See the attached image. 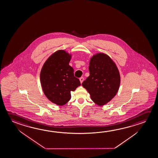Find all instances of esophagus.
I'll use <instances>...</instances> for the list:
<instances>
[{
	"mask_svg": "<svg viewBox=\"0 0 158 158\" xmlns=\"http://www.w3.org/2000/svg\"><path fill=\"white\" fill-rule=\"evenodd\" d=\"M79 80H80V83L81 84V83H83V81H84V78L83 77H81L79 79Z\"/></svg>",
	"mask_w": 158,
	"mask_h": 158,
	"instance_id": "1",
	"label": "esophagus"
}]
</instances>
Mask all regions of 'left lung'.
<instances>
[{
  "mask_svg": "<svg viewBox=\"0 0 158 158\" xmlns=\"http://www.w3.org/2000/svg\"><path fill=\"white\" fill-rule=\"evenodd\" d=\"M90 75L82 85L98 106L111 101L116 95L120 85V74L116 65L107 54L100 53L91 58Z\"/></svg>",
  "mask_w": 158,
  "mask_h": 158,
  "instance_id": "1",
  "label": "left lung"
}]
</instances>
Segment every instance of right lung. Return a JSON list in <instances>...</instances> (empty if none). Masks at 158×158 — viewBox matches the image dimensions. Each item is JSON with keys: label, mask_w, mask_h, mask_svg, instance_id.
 <instances>
[{"label": "right lung", "mask_w": 158, "mask_h": 158, "mask_svg": "<svg viewBox=\"0 0 158 158\" xmlns=\"http://www.w3.org/2000/svg\"><path fill=\"white\" fill-rule=\"evenodd\" d=\"M72 55L64 50L54 52L46 60L40 73V81L44 95L58 106L67 104L71 98L70 91L80 86L69 65Z\"/></svg>", "instance_id": "obj_1"}]
</instances>
